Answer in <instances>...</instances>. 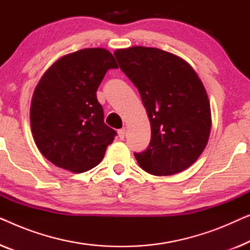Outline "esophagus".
Listing matches in <instances>:
<instances>
[{"label": "esophagus", "mask_w": 250, "mask_h": 250, "mask_svg": "<svg viewBox=\"0 0 250 250\" xmlns=\"http://www.w3.org/2000/svg\"><path fill=\"white\" fill-rule=\"evenodd\" d=\"M125 135H126V128H122V129H119V131H118V136H119V139H121V140H124Z\"/></svg>", "instance_id": "esophagus-1"}]
</instances>
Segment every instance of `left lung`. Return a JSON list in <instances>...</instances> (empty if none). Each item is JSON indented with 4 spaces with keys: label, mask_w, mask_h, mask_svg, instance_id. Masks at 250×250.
<instances>
[{
    "label": "left lung",
    "mask_w": 250,
    "mask_h": 250,
    "mask_svg": "<svg viewBox=\"0 0 250 250\" xmlns=\"http://www.w3.org/2000/svg\"><path fill=\"white\" fill-rule=\"evenodd\" d=\"M114 54L138 87L150 121L148 149L134 153L140 167L157 176L187 169L210 134V104L203 82L186 60L157 47L132 46Z\"/></svg>",
    "instance_id": "obj_1"
}]
</instances>
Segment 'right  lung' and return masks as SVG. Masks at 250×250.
<instances>
[{
	"label": "right lung",
	"mask_w": 250,
	"mask_h": 250,
	"mask_svg": "<svg viewBox=\"0 0 250 250\" xmlns=\"http://www.w3.org/2000/svg\"><path fill=\"white\" fill-rule=\"evenodd\" d=\"M115 58L101 47L66 54L47 68L34 90L30 127L37 148L60 168L90 170L104 159L116 132L104 122L97 90Z\"/></svg>",
	"instance_id": "obj_1"
}]
</instances>
